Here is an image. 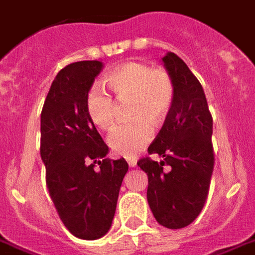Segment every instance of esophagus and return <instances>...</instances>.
Wrapping results in <instances>:
<instances>
[{"instance_id":"34e87169","label":"esophagus","mask_w":255,"mask_h":255,"mask_svg":"<svg viewBox=\"0 0 255 255\" xmlns=\"http://www.w3.org/2000/svg\"><path fill=\"white\" fill-rule=\"evenodd\" d=\"M127 162L129 164V167H135L136 163H137V159L136 158H127Z\"/></svg>"}]
</instances>
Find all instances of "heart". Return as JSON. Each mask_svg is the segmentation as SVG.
<instances>
[{"mask_svg": "<svg viewBox=\"0 0 255 255\" xmlns=\"http://www.w3.org/2000/svg\"><path fill=\"white\" fill-rule=\"evenodd\" d=\"M107 87L119 102L132 100L131 116L136 122L115 127L107 143L112 151L123 156H133L152 140L153 128L159 124L174 103L175 87L164 69H152L143 63H126L106 76ZM85 110L97 128L110 129L115 123L114 99L102 88L88 92Z\"/></svg>", "mask_w": 255, "mask_h": 255, "instance_id": "b5f03b06", "label": "heart"}]
</instances>
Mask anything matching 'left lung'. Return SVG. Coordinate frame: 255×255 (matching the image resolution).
I'll return each mask as SVG.
<instances>
[{
	"label": "left lung",
	"instance_id": "8db88e82",
	"mask_svg": "<svg viewBox=\"0 0 255 255\" xmlns=\"http://www.w3.org/2000/svg\"><path fill=\"white\" fill-rule=\"evenodd\" d=\"M174 81L175 96L162 129L137 166L148 176L147 201L159 225L182 229L195 221L209 195L214 170L213 118L201 83L172 52L162 58ZM167 170H164V166Z\"/></svg>",
	"mask_w": 255,
	"mask_h": 255
}]
</instances>
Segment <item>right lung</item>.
Instances as JSON below:
<instances>
[{"mask_svg": "<svg viewBox=\"0 0 255 255\" xmlns=\"http://www.w3.org/2000/svg\"><path fill=\"white\" fill-rule=\"evenodd\" d=\"M102 61H77L58 72L41 112L40 153L46 187L64 226L80 240L106 236L114 221L126 159H106L108 145L85 102Z\"/></svg>", "mask_w": 255, "mask_h": 255, "instance_id": "add662e5", "label": "right lung"}]
</instances>
